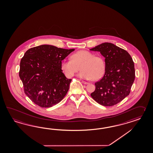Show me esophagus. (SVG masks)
I'll return each mask as SVG.
<instances>
[{
    "mask_svg": "<svg viewBox=\"0 0 153 153\" xmlns=\"http://www.w3.org/2000/svg\"><path fill=\"white\" fill-rule=\"evenodd\" d=\"M82 83H83V84H85V85H87V84H88V83H89L88 82H86V81H82Z\"/></svg>",
    "mask_w": 153,
    "mask_h": 153,
    "instance_id": "1",
    "label": "esophagus"
}]
</instances>
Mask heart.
Listing matches in <instances>:
<instances>
[{
  "mask_svg": "<svg viewBox=\"0 0 153 153\" xmlns=\"http://www.w3.org/2000/svg\"><path fill=\"white\" fill-rule=\"evenodd\" d=\"M80 69V78L96 81L104 74L105 64L103 59L86 50H81L72 54L71 60L63 59L61 62V69L67 78L73 77Z\"/></svg>",
  "mask_w": 153,
  "mask_h": 153,
  "instance_id": "obj_1",
  "label": "heart"
}]
</instances>
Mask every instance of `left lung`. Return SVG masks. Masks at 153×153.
Masks as SVG:
<instances>
[{"mask_svg": "<svg viewBox=\"0 0 153 153\" xmlns=\"http://www.w3.org/2000/svg\"><path fill=\"white\" fill-rule=\"evenodd\" d=\"M90 50L100 52L105 63L104 76L95 83L96 90L91 97L104 106L118 103L129 94L135 79L132 58L127 51L109 42L102 43Z\"/></svg>", "mask_w": 153, "mask_h": 153, "instance_id": "left-lung-1", "label": "left lung"}]
</instances>
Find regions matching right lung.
Instances as JSON below:
<instances>
[{
  "instance_id": "add662e5",
  "label": "right lung",
  "mask_w": 153,
  "mask_h": 153,
  "mask_svg": "<svg viewBox=\"0 0 153 153\" xmlns=\"http://www.w3.org/2000/svg\"><path fill=\"white\" fill-rule=\"evenodd\" d=\"M74 50L42 45L26 51L20 61L19 77L24 92L35 104L51 107L66 96L71 79L63 74L61 62Z\"/></svg>"
}]
</instances>
